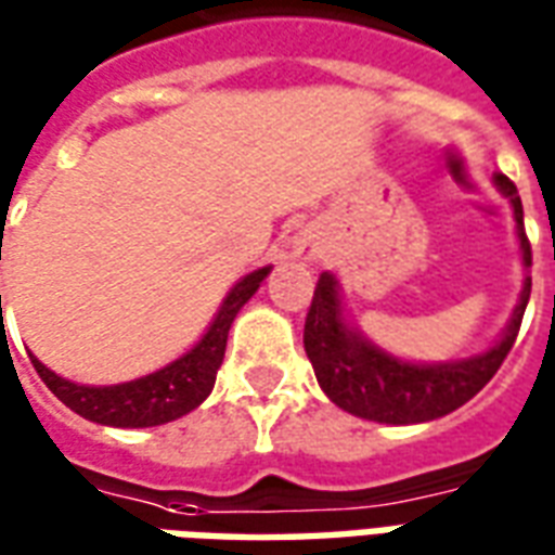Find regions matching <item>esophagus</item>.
Wrapping results in <instances>:
<instances>
[{
    "label": "esophagus",
    "mask_w": 555,
    "mask_h": 555,
    "mask_svg": "<svg viewBox=\"0 0 555 555\" xmlns=\"http://www.w3.org/2000/svg\"><path fill=\"white\" fill-rule=\"evenodd\" d=\"M294 253L300 255V258H306V261H318V258H321V246H318V243L312 241V237H297V241H294Z\"/></svg>",
    "instance_id": "1"
}]
</instances>
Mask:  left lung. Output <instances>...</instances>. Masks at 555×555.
I'll use <instances>...</instances> for the list:
<instances>
[{
    "label": "left lung",
    "instance_id": "left-lung-1",
    "mask_svg": "<svg viewBox=\"0 0 555 555\" xmlns=\"http://www.w3.org/2000/svg\"><path fill=\"white\" fill-rule=\"evenodd\" d=\"M493 183L512 202L524 267H532V249L526 241L524 205H520L517 186L500 171L493 175ZM529 291H532V279L526 276L520 302L493 348L476 353L469 360L425 365V362L398 360L384 348H377L374 341H369L362 333H357L341 312L336 276L321 273L312 306L306 314L302 345H306L318 384L326 398L341 410L360 418H372V422H386V425L430 422V418H440L452 410L464 408L466 401L481 392L490 377L500 372L502 360L508 357L520 321H524Z\"/></svg>",
    "mask_w": 555,
    "mask_h": 555
}]
</instances>
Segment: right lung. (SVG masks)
Returning a JSON list of instances; mask_svg holds the SVG:
<instances>
[{"mask_svg": "<svg viewBox=\"0 0 555 555\" xmlns=\"http://www.w3.org/2000/svg\"><path fill=\"white\" fill-rule=\"evenodd\" d=\"M267 273H270V267H261V270H253L249 276H243L229 291V297L222 300L217 318H214V324L207 326L202 341H195L193 348L175 362H169L166 369L145 374V377H137V380L115 386L70 384L65 377L50 372L38 357L29 353V360L35 365V372L41 374L47 389L65 408L79 413L82 418H89V422L113 425V428H154V425H166V422L186 416L190 410L198 408L210 396V389L217 384L222 357H225L231 321L237 318L243 302L258 291Z\"/></svg>", "mask_w": 555, "mask_h": 555, "instance_id": "add662e5", "label": "right lung"}]
</instances>
